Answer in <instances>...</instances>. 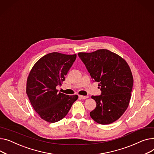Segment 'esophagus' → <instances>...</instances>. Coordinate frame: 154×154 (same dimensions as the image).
Wrapping results in <instances>:
<instances>
[{"mask_svg":"<svg viewBox=\"0 0 154 154\" xmlns=\"http://www.w3.org/2000/svg\"><path fill=\"white\" fill-rule=\"evenodd\" d=\"M79 98L80 99H85L88 98V96H81V95H79Z\"/></svg>","mask_w":154,"mask_h":154,"instance_id":"esophagus-1","label":"esophagus"}]
</instances>
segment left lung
I'll use <instances>...</instances> for the list:
<instances>
[{"instance_id":"obj_1","label":"left lung","mask_w":154,"mask_h":154,"mask_svg":"<svg viewBox=\"0 0 154 154\" xmlns=\"http://www.w3.org/2000/svg\"><path fill=\"white\" fill-rule=\"evenodd\" d=\"M94 82H98L101 95L92 96L96 103L90 116L96 122L109 124L118 119L127 109L134 80L131 69L124 59L109 50L79 53Z\"/></svg>"}]
</instances>
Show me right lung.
I'll return each instance as SVG.
<instances>
[{
  "label": "right lung",
  "instance_id": "right-lung-1",
  "mask_svg": "<svg viewBox=\"0 0 154 154\" xmlns=\"http://www.w3.org/2000/svg\"><path fill=\"white\" fill-rule=\"evenodd\" d=\"M76 58V55L50 53L32 68L27 79L26 92L34 110L42 119L51 123L60 121L77 100V95H66L56 89L65 80Z\"/></svg>",
  "mask_w": 154,
  "mask_h": 154
}]
</instances>
